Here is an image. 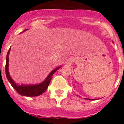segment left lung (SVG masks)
I'll return each mask as SVG.
<instances>
[{
  "label": "left lung",
  "instance_id": "8db88e82",
  "mask_svg": "<svg viewBox=\"0 0 124 124\" xmlns=\"http://www.w3.org/2000/svg\"><path fill=\"white\" fill-rule=\"evenodd\" d=\"M85 99H87V98H85ZM91 100H92V99H91Z\"/></svg>",
  "mask_w": 124,
  "mask_h": 124
}]
</instances>
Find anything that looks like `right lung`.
<instances>
[{
  "mask_svg": "<svg viewBox=\"0 0 124 124\" xmlns=\"http://www.w3.org/2000/svg\"><path fill=\"white\" fill-rule=\"evenodd\" d=\"M26 30H25L24 31H26ZM10 49L11 47L7 53L6 63V75L7 78L9 80L11 85H12L13 87L17 91L18 94H20L22 96H39L42 93H44L48 87L51 78H52V75L60 67H58L56 69H54V70H53L52 71L49 73V75L47 76V77L46 78L44 81L42 82L40 84L35 85H19L18 84H16L13 81V80L11 78V77L9 75V54L10 52Z\"/></svg>",
  "mask_w": 124,
  "mask_h": 124,
  "instance_id": "1",
  "label": "right lung"
}]
</instances>
